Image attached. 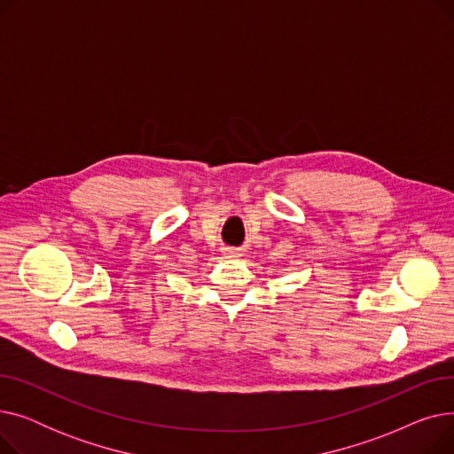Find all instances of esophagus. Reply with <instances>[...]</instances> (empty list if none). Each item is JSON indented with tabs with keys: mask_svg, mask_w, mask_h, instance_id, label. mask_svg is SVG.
<instances>
[{
	"mask_svg": "<svg viewBox=\"0 0 454 454\" xmlns=\"http://www.w3.org/2000/svg\"><path fill=\"white\" fill-rule=\"evenodd\" d=\"M226 255L228 257H239L241 254H239V250H226Z\"/></svg>",
	"mask_w": 454,
	"mask_h": 454,
	"instance_id": "34e87169",
	"label": "esophagus"
}]
</instances>
